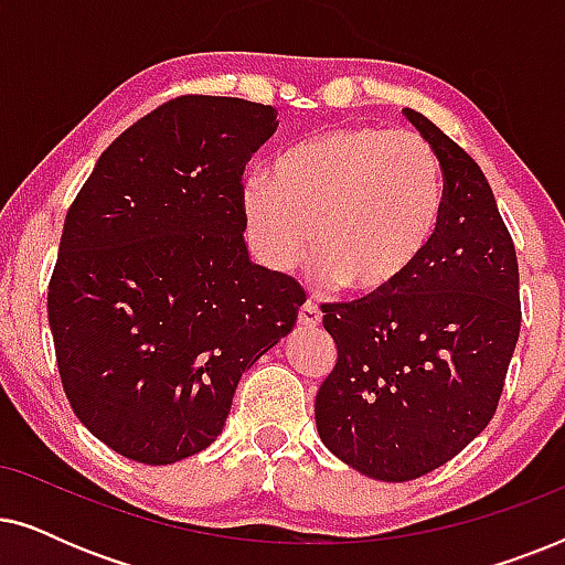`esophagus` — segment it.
I'll return each mask as SVG.
<instances>
[{
  "mask_svg": "<svg viewBox=\"0 0 565 565\" xmlns=\"http://www.w3.org/2000/svg\"><path fill=\"white\" fill-rule=\"evenodd\" d=\"M298 323H300V327H308V329L319 327V323H321V308L316 306L313 300H306V303L300 306V311H298Z\"/></svg>",
  "mask_w": 565,
  "mask_h": 565,
  "instance_id": "esophagus-1",
  "label": "esophagus"
}]
</instances>
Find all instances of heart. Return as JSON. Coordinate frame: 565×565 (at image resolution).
<instances>
[{"label":"heart","mask_w":565,"mask_h":565,"mask_svg":"<svg viewBox=\"0 0 565 565\" xmlns=\"http://www.w3.org/2000/svg\"><path fill=\"white\" fill-rule=\"evenodd\" d=\"M242 207L254 252L269 269L311 257L323 285L358 300L404 290L435 252L445 221V174L422 136L342 126L306 138L246 182Z\"/></svg>","instance_id":"1"}]
</instances>
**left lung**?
Here are the masks:
<instances>
[{"label": "left lung", "mask_w": 565, "mask_h": 565, "mask_svg": "<svg viewBox=\"0 0 565 565\" xmlns=\"http://www.w3.org/2000/svg\"><path fill=\"white\" fill-rule=\"evenodd\" d=\"M445 174V221L412 282L385 300L327 303L334 370L316 393L321 443L377 481H414L497 414L520 339V267L481 167L404 110Z\"/></svg>", "instance_id": "obj_1"}]
</instances>
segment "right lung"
Returning a JSON list of instances; mask_svg holds the SVG:
<instances>
[{
    "mask_svg": "<svg viewBox=\"0 0 565 565\" xmlns=\"http://www.w3.org/2000/svg\"><path fill=\"white\" fill-rule=\"evenodd\" d=\"M273 105L182 95L103 151L68 207L49 285L61 385L115 452L169 466L221 435L236 385L306 292L254 265L242 174Z\"/></svg>",
    "mask_w": 565,
    "mask_h": 565,
    "instance_id": "right-lung-1",
    "label": "right lung"
}]
</instances>
